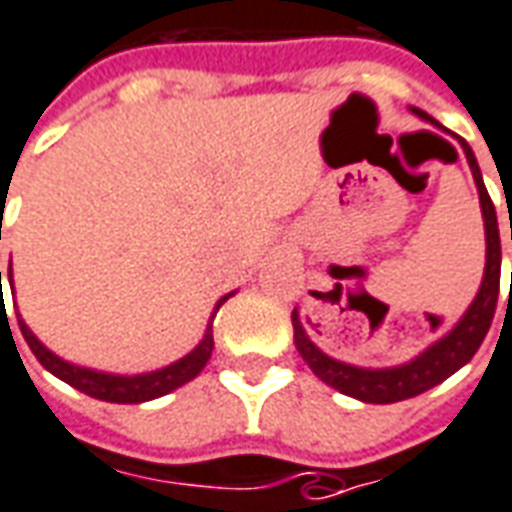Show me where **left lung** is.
<instances>
[{
  "label": "left lung",
  "instance_id": "left-lung-1",
  "mask_svg": "<svg viewBox=\"0 0 512 512\" xmlns=\"http://www.w3.org/2000/svg\"><path fill=\"white\" fill-rule=\"evenodd\" d=\"M413 113L435 124L427 113H421L413 107ZM460 146L466 152L468 166L477 182L480 191L482 216H485V241H488V252H485V277H482L480 293L466 310V316L457 321V327L449 335H443L441 341L432 343L427 352H421L416 360H410L405 366L393 368H357L341 360H332L324 355L316 343L310 341L299 324V316L293 313V343L299 349V355L305 360L310 371L318 380L327 382L335 391L355 396L360 402L368 405H391V402H402V399H413L418 393L430 391L438 382L452 377L457 368H463L477 355L480 343L491 330L493 313H496V302H499V271H502V244H499V227H496V207H493L491 196L485 191L477 157L471 152V146L460 138Z\"/></svg>",
  "mask_w": 512,
  "mask_h": 512
}]
</instances>
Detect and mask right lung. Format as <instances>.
I'll return each instance as SVG.
<instances>
[{
  "instance_id": "add662e5",
  "label": "right lung",
  "mask_w": 512,
  "mask_h": 512,
  "mask_svg": "<svg viewBox=\"0 0 512 512\" xmlns=\"http://www.w3.org/2000/svg\"><path fill=\"white\" fill-rule=\"evenodd\" d=\"M0 285H2V271H0ZM13 288V285H10ZM2 296V293H0ZM230 296H224L216 310H219ZM19 318V330L24 335V341L32 349V355L41 360V366L46 371H52L57 380L69 382L71 388L88 393L94 399H102V402H116V405H138V402H149V399H157V396H166L174 388H180L185 382H191L207 366V360L213 355V321L207 324V332L202 343L196 346L191 355H185L177 363L160 368V371H152V374H135V377H119V374H102V371H91V368L71 366L66 360H60L55 352H49L44 343L38 341L30 332V327Z\"/></svg>"
}]
</instances>
